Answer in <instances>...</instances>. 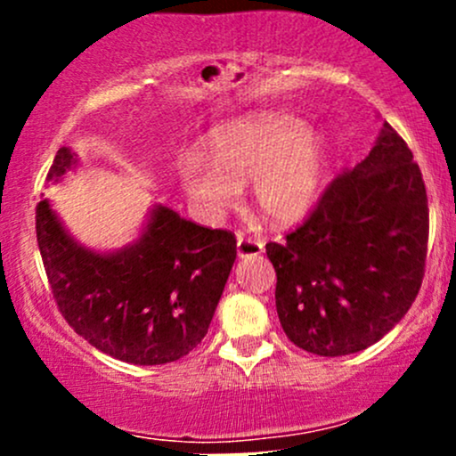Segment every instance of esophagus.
Returning <instances> with one entry per match:
<instances>
[{"instance_id":"esophagus-1","label":"esophagus","mask_w":456,"mask_h":456,"mask_svg":"<svg viewBox=\"0 0 456 456\" xmlns=\"http://www.w3.org/2000/svg\"><path fill=\"white\" fill-rule=\"evenodd\" d=\"M264 240H255V238H244L240 235L238 238V257L246 259V257H255V255L264 253Z\"/></svg>"}]
</instances>
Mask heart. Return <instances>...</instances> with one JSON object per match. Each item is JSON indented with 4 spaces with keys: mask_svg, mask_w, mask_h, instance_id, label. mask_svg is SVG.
<instances>
[{
    "mask_svg": "<svg viewBox=\"0 0 456 456\" xmlns=\"http://www.w3.org/2000/svg\"><path fill=\"white\" fill-rule=\"evenodd\" d=\"M328 145L294 115L261 113L212 133L208 159L182 156V186L208 216H216L250 180V201L265 221L291 224L305 218L322 191Z\"/></svg>",
    "mask_w": 456,
    "mask_h": 456,
    "instance_id": "obj_1",
    "label": "heart"
}]
</instances>
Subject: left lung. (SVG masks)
Masks as SVG:
<instances>
[{"mask_svg":"<svg viewBox=\"0 0 456 456\" xmlns=\"http://www.w3.org/2000/svg\"><path fill=\"white\" fill-rule=\"evenodd\" d=\"M427 242L420 167L386 122L369 156L332 180L311 216L281 244H265L287 338L328 358L378 343L420 291Z\"/></svg>","mask_w":456,"mask_h":456,"instance_id":"8db88e82","label":"left lung"}]
</instances>
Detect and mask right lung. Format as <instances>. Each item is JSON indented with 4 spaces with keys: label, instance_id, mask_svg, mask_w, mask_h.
Masks as SVG:
<instances>
[{
    "label": "right lung",
    "instance_id": "obj_1",
    "mask_svg": "<svg viewBox=\"0 0 456 456\" xmlns=\"http://www.w3.org/2000/svg\"><path fill=\"white\" fill-rule=\"evenodd\" d=\"M77 165L60 148L49 182ZM36 238L57 308L78 337L122 362L184 358L208 334L235 261V235L154 206L134 242L113 253L86 248L66 232L49 199L36 208Z\"/></svg>",
    "mask_w": 456,
    "mask_h": 456
}]
</instances>
